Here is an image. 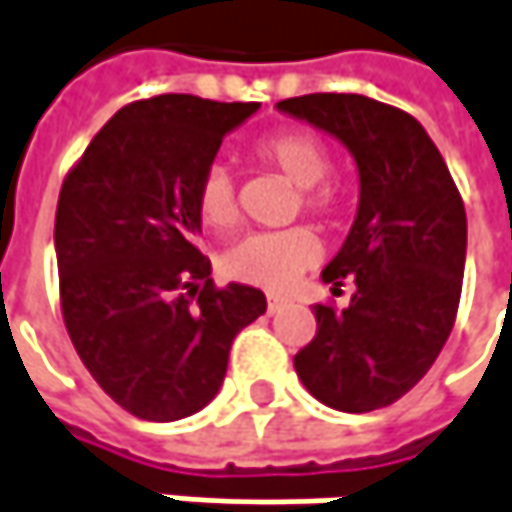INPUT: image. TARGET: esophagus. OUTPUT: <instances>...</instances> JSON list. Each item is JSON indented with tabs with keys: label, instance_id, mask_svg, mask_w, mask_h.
<instances>
[{
	"label": "esophagus",
	"instance_id": "obj_1",
	"mask_svg": "<svg viewBox=\"0 0 512 512\" xmlns=\"http://www.w3.org/2000/svg\"><path fill=\"white\" fill-rule=\"evenodd\" d=\"M284 298H269V301H266V310H269V316H275V313H281V310H284Z\"/></svg>",
	"mask_w": 512,
	"mask_h": 512
}]
</instances>
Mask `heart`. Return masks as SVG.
Masks as SVG:
<instances>
[{
	"label": "heart",
	"mask_w": 512,
	"mask_h": 512,
	"mask_svg": "<svg viewBox=\"0 0 512 512\" xmlns=\"http://www.w3.org/2000/svg\"><path fill=\"white\" fill-rule=\"evenodd\" d=\"M263 165L275 167L301 191V202L310 214L333 220L339 214V194L318 182L327 179L333 159L327 147L310 133H278L255 147ZM196 211L211 228H231L237 223V191L228 167L211 165L196 188ZM321 257L316 234L307 228L255 231L240 237L220 257V269L231 281L257 286L266 292H286L301 272L316 266Z\"/></svg>",
	"instance_id": "b5f03b06"
}]
</instances>
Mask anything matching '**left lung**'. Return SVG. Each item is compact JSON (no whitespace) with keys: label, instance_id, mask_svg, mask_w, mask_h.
I'll return each instance as SVG.
<instances>
[{"label":"left lung","instance_id":"1","mask_svg":"<svg viewBox=\"0 0 512 512\" xmlns=\"http://www.w3.org/2000/svg\"><path fill=\"white\" fill-rule=\"evenodd\" d=\"M281 112L347 147L359 205L321 281L356 284L342 313L316 304L295 371L318 403L350 414L408 394L443 350L464 284L466 211L440 150L403 109L365 95L286 98Z\"/></svg>","mask_w":512,"mask_h":512}]
</instances>
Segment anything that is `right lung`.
<instances>
[{"instance_id": "obj_1", "label": "right lung", "mask_w": 512, "mask_h": 512, "mask_svg": "<svg viewBox=\"0 0 512 512\" xmlns=\"http://www.w3.org/2000/svg\"><path fill=\"white\" fill-rule=\"evenodd\" d=\"M260 104L156 95L118 109L63 182L54 252L63 321L106 394L141 420L191 417L220 391L255 286L211 284L196 188Z\"/></svg>"}]
</instances>
